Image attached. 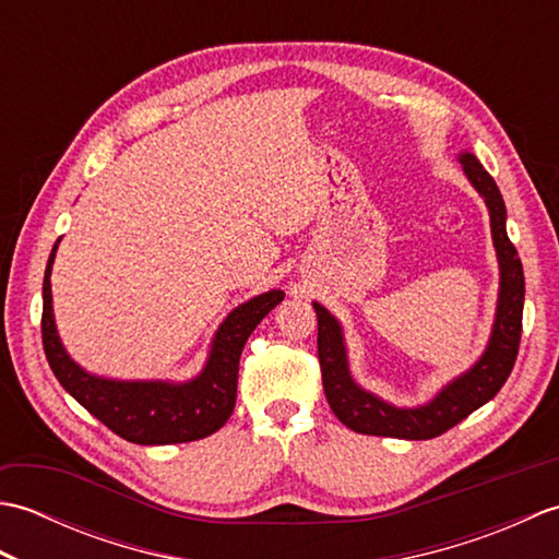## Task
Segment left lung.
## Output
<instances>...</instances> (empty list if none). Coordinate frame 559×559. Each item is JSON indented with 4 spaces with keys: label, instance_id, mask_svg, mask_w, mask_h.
<instances>
[{
    "label": "left lung",
    "instance_id": "obj_1",
    "mask_svg": "<svg viewBox=\"0 0 559 559\" xmlns=\"http://www.w3.org/2000/svg\"><path fill=\"white\" fill-rule=\"evenodd\" d=\"M463 173L478 189L490 209L492 242L500 261V298L492 336L483 358L468 372L456 377L439 394L418 408H396L377 399L370 391L353 382L348 370V355L343 346L341 324L322 305L314 302L319 334L317 353L322 365V384L331 411L353 432L396 437V439H432L451 430L483 403H488L507 382L516 362L521 341V317H524V269L516 257V247L507 237V209L490 173L483 168L473 153L459 156Z\"/></svg>",
    "mask_w": 559,
    "mask_h": 559
}]
</instances>
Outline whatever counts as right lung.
<instances>
[{"instance_id": "1", "label": "right lung", "mask_w": 559, "mask_h": 559, "mask_svg": "<svg viewBox=\"0 0 559 559\" xmlns=\"http://www.w3.org/2000/svg\"><path fill=\"white\" fill-rule=\"evenodd\" d=\"M59 242V240H57ZM57 245L43 281V348L55 377L93 418L134 444H180L204 439L228 423L237 396V367L249 334L283 300L281 290L261 293L225 317L211 343L199 377L185 384L117 382L88 374L69 358L57 336L50 273Z\"/></svg>"}]
</instances>
